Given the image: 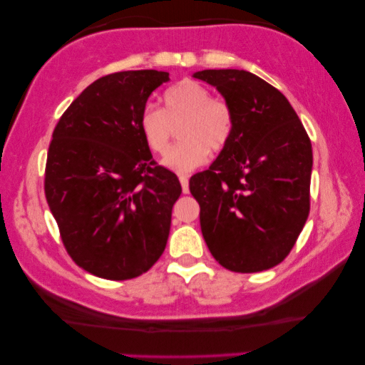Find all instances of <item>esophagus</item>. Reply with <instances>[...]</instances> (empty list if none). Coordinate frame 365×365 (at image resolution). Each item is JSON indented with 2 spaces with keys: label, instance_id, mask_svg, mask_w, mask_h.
Returning <instances> with one entry per match:
<instances>
[{
  "label": "esophagus",
  "instance_id": "1",
  "mask_svg": "<svg viewBox=\"0 0 365 365\" xmlns=\"http://www.w3.org/2000/svg\"><path fill=\"white\" fill-rule=\"evenodd\" d=\"M179 182H181L182 192L187 194L189 192V178L186 176V174H179Z\"/></svg>",
  "mask_w": 365,
  "mask_h": 365
}]
</instances>
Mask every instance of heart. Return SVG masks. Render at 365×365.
I'll list each match as a JSON object with an SVG mask.
<instances>
[{
	"instance_id": "heart-1",
	"label": "heart",
	"mask_w": 365,
	"mask_h": 365,
	"mask_svg": "<svg viewBox=\"0 0 365 365\" xmlns=\"http://www.w3.org/2000/svg\"><path fill=\"white\" fill-rule=\"evenodd\" d=\"M178 128V144L164 154L163 164L176 173H189L201 166L209 153L227 146L234 133V113L224 99L212 98L211 89L194 79L174 84L164 93L163 109L143 108L139 133L154 154L169 146L173 124Z\"/></svg>"
}]
</instances>
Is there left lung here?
<instances>
[{
    "label": "left lung",
    "mask_w": 365,
    "mask_h": 365,
    "mask_svg": "<svg viewBox=\"0 0 365 365\" xmlns=\"http://www.w3.org/2000/svg\"><path fill=\"white\" fill-rule=\"evenodd\" d=\"M234 113V133L209 169L189 179L209 251L234 272L277 266L311 207L312 146L286 96L244 69H204Z\"/></svg>",
    "instance_id": "1"
}]
</instances>
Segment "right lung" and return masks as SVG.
Instances as JSON below:
<instances>
[{
	"instance_id": "right-lung-1",
	"label": "right lung",
	"mask_w": 365,
	"mask_h": 365,
	"mask_svg": "<svg viewBox=\"0 0 365 365\" xmlns=\"http://www.w3.org/2000/svg\"><path fill=\"white\" fill-rule=\"evenodd\" d=\"M166 81L169 73L156 69L99 78L53 131L44 194L68 254L93 276L138 277L166 247L182 189L139 133L148 98Z\"/></svg>"
}]
</instances>
